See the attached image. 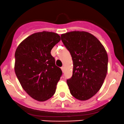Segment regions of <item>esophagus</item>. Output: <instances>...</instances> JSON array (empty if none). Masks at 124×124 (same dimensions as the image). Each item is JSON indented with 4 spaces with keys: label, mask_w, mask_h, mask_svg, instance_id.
Listing matches in <instances>:
<instances>
[{
    "label": "esophagus",
    "mask_w": 124,
    "mask_h": 124,
    "mask_svg": "<svg viewBox=\"0 0 124 124\" xmlns=\"http://www.w3.org/2000/svg\"><path fill=\"white\" fill-rule=\"evenodd\" d=\"M61 69H62V72H64V67H61Z\"/></svg>",
    "instance_id": "34e87169"
}]
</instances>
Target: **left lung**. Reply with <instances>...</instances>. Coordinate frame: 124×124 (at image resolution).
I'll return each mask as SVG.
<instances>
[{"label": "left lung", "instance_id": "8db88e82", "mask_svg": "<svg viewBox=\"0 0 124 124\" xmlns=\"http://www.w3.org/2000/svg\"><path fill=\"white\" fill-rule=\"evenodd\" d=\"M61 39L73 62L72 76L67 80L70 94L78 100H88L100 90L106 76V51L97 38L86 31L67 32Z\"/></svg>", "mask_w": 124, "mask_h": 124}]
</instances>
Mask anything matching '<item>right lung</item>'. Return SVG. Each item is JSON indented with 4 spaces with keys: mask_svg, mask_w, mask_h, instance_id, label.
I'll return each mask as SVG.
<instances>
[{
    "mask_svg": "<svg viewBox=\"0 0 124 124\" xmlns=\"http://www.w3.org/2000/svg\"><path fill=\"white\" fill-rule=\"evenodd\" d=\"M61 40L57 33L43 31L20 43L15 53V72L24 90L31 97L44 101L53 96L62 71L51 54Z\"/></svg>",
    "mask_w": 124,
    "mask_h": 124,
    "instance_id": "right-lung-1",
    "label": "right lung"
}]
</instances>
